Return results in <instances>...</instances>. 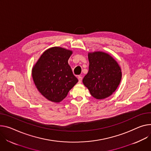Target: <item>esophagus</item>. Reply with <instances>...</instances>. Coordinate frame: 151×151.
I'll return each mask as SVG.
<instances>
[{"mask_svg": "<svg viewBox=\"0 0 151 151\" xmlns=\"http://www.w3.org/2000/svg\"><path fill=\"white\" fill-rule=\"evenodd\" d=\"M78 83H79V84H81V82H82V79H83V78H82L81 76H79L78 77Z\"/></svg>", "mask_w": 151, "mask_h": 151, "instance_id": "obj_1", "label": "esophagus"}]
</instances>
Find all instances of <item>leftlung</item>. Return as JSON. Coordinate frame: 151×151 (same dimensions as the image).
Segmentation results:
<instances>
[{
	"instance_id": "1",
	"label": "left lung",
	"mask_w": 151,
	"mask_h": 151,
	"mask_svg": "<svg viewBox=\"0 0 151 151\" xmlns=\"http://www.w3.org/2000/svg\"><path fill=\"white\" fill-rule=\"evenodd\" d=\"M89 69L83 83L91 95L97 99H104L116 90L122 73L120 65L110 55L102 51L88 53Z\"/></svg>"
}]
</instances>
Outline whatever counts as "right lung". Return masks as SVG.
Masks as SVG:
<instances>
[{
	"label": "right lung",
	"instance_id": "1",
	"mask_svg": "<svg viewBox=\"0 0 151 151\" xmlns=\"http://www.w3.org/2000/svg\"><path fill=\"white\" fill-rule=\"evenodd\" d=\"M72 53L70 50L52 47L45 50L32 67L36 88L50 102H61L78 82L68 63Z\"/></svg>",
	"mask_w": 151,
	"mask_h": 151
}]
</instances>
